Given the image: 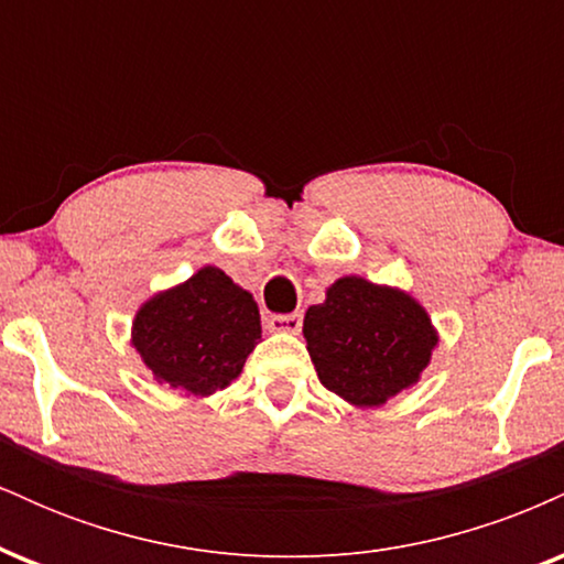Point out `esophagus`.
Instances as JSON below:
<instances>
[{"mask_svg": "<svg viewBox=\"0 0 564 564\" xmlns=\"http://www.w3.org/2000/svg\"><path fill=\"white\" fill-rule=\"evenodd\" d=\"M268 328L275 334H300L302 328V315L289 313V315H270Z\"/></svg>", "mask_w": 564, "mask_h": 564, "instance_id": "obj_1", "label": "esophagus"}]
</instances>
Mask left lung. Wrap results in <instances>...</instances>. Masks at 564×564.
I'll list each match as a JSON object with an SVG mask.
<instances>
[{"label":"left lung","mask_w":564,"mask_h":564,"mask_svg":"<svg viewBox=\"0 0 564 564\" xmlns=\"http://www.w3.org/2000/svg\"><path fill=\"white\" fill-rule=\"evenodd\" d=\"M321 384L355 408H381L419 384L440 334L424 304L398 286L341 275L304 313Z\"/></svg>","instance_id":"8db88e82"}]
</instances>
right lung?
I'll return each instance as SVG.
<instances>
[{
    "label": "right lung",
    "mask_w": 564,
    "mask_h": 564,
    "mask_svg": "<svg viewBox=\"0 0 564 564\" xmlns=\"http://www.w3.org/2000/svg\"><path fill=\"white\" fill-rule=\"evenodd\" d=\"M129 341L159 384L209 398L241 377L262 341L260 307L225 270L204 264L140 304Z\"/></svg>",
    "instance_id": "add662e5"
}]
</instances>
